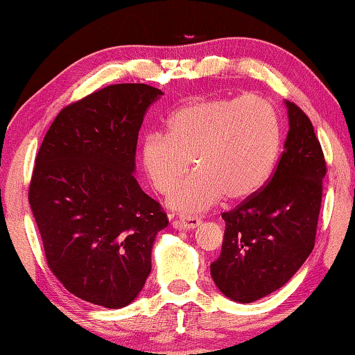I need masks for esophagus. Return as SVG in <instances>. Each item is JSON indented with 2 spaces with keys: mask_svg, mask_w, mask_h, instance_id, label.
Instances as JSON below:
<instances>
[{
  "mask_svg": "<svg viewBox=\"0 0 355 355\" xmlns=\"http://www.w3.org/2000/svg\"><path fill=\"white\" fill-rule=\"evenodd\" d=\"M202 222L199 216H184V218L175 219L172 222V225L175 228H180V230H192L196 228Z\"/></svg>",
  "mask_w": 355,
  "mask_h": 355,
  "instance_id": "34e87169",
  "label": "esophagus"
}]
</instances>
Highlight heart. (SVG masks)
<instances>
[{
  "instance_id": "1",
  "label": "heart",
  "mask_w": 355,
  "mask_h": 355,
  "mask_svg": "<svg viewBox=\"0 0 355 355\" xmlns=\"http://www.w3.org/2000/svg\"><path fill=\"white\" fill-rule=\"evenodd\" d=\"M279 147L280 123L271 101L258 95L209 98L173 114L167 135L146 136L141 163L150 184L167 194L192 157L198 171L169 197L171 208L192 213L222 196L228 200L255 196L271 175Z\"/></svg>"
}]
</instances>
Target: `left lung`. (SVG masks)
<instances>
[{
  "mask_svg": "<svg viewBox=\"0 0 355 355\" xmlns=\"http://www.w3.org/2000/svg\"><path fill=\"white\" fill-rule=\"evenodd\" d=\"M285 150L268 183L243 200L225 220L218 260L209 264L227 297L249 304L279 290L315 248L327 166L310 119L286 101Z\"/></svg>",
  "mask_w": 355,
  "mask_h": 355,
  "instance_id": "obj_1",
  "label": "left lung"
}]
</instances>
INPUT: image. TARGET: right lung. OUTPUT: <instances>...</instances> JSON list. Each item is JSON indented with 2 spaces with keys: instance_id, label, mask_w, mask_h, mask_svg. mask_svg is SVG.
Masks as SVG:
<instances>
[{
  "instance_id": "obj_1",
  "label": "right lung",
  "mask_w": 355,
  "mask_h": 355,
  "mask_svg": "<svg viewBox=\"0 0 355 355\" xmlns=\"http://www.w3.org/2000/svg\"><path fill=\"white\" fill-rule=\"evenodd\" d=\"M159 89L111 84L65 106L42 141L28 199L46 264L76 297L122 309L152 271L164 209L135 178L137 136Z\"/></svg>"
}]
</instances>
